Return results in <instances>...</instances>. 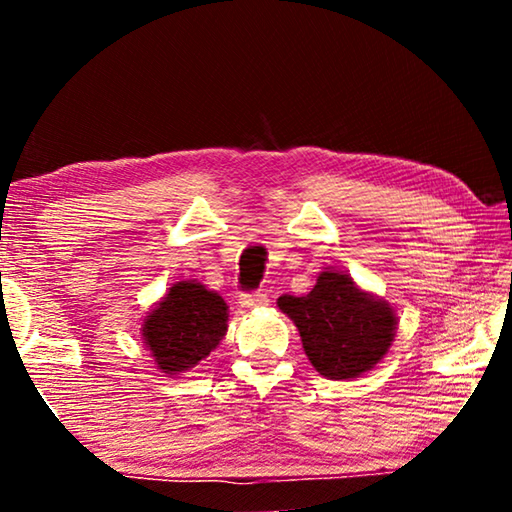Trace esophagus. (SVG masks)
<instances>
[{"label": "esophagus", "instance_id": "obj_1", "mask_svg": "<svg viewBox=\"0 0 512 512\" xmlns=\"http://www.w3.org/2000/svg\"><path fill=\"white\" fill-rule=\"evenodd\" d=\"M241 307L246 309H259V307H266L268 305V296L266 293H241L239 296Z\"/></svg>", "mask_w": 512, "mask_h": 512}]
</instances>
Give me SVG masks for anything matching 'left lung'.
Listing matches in <instances>:
<instances>
[{
    "label": "left lung",
    "mask_w": 512,
    "mask_h": 512,
    "mask_svg": "<svg viewBox=\"0 0 512 512\" xmlns=\"http://www.w3.org/2000/svg\"><path fill=\"white\" fill-rule=\"evenodd\" d=\"M277 307L298 327L311 366L327 379L372 370L395 339V309L332 268L318 275L307 296H280Z\"/></svg>",
    "instance_id": "8db88e82"
}]
</instances>
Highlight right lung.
<instances>
[{"instance_id": "1", "label": "right lung", "mask_w": 512, "mask_h": 512, "mask_svg": "<svg viewBox=\"0 0 512 512\" xmlns=\"http://www.w3.org/2000/svg\"><path fill=\"white\" fill-rule=\"evenodd\" d=\"M228 332V305L201 282L183 280L144 318L142 336L158 370L180 375L205 359Z\"/></svg>"}]
</instances>
